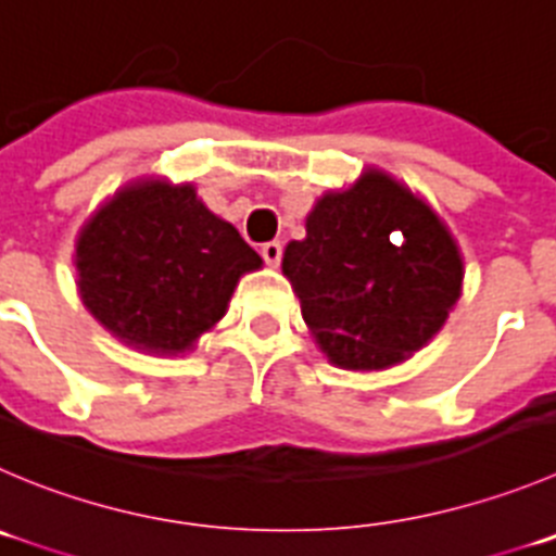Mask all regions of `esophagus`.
Masks as SVG:
<instances>
[{
    "label": "esophagus",
    "mask_w": 556,
    "mask_h": 556,
    "mask_svg": "<svg viewBox=\"0 0 556 556\" xmlns=\"http://www.w3.org/2000/svg\"><path fill=\"white\" fill-rule=\"evenodd\" d=\"M262 256H264V262L269 264V267H278V264H281V256H283V248H281V242H264L262 245Z\"/></svg>",
    "instance_id": "obj_1"
}]
</instances>
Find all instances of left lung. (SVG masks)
<instances>
[{"mask_svg":"<svg viewBox=\"0 0 556 556\" xmlns=\"http://www.w3.org/2000/svg\"><path fill=\"white\" fill-rule=\"evenodd\" d=\"M281 267L319 349L346 371L409 361L442 330L464 281L440 215L379 168L321 195Z\"/></svg>","mask_w":556,"mask_h":556,"instance_id":"8db88e82","label":"left lung"}]
</instances>
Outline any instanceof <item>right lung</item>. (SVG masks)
Listing matches in <instances>:
<instances>
[{
  "instance_id": "add662e5",
  "label": "right lung",
  "mask_w": 556,
  "mask_h": 556,
  "mask_svg": "<svg viewBox=\"0 0 556 556\" xmlns=\"http://www.w3.org/2000/svg\"><path fill=\"white\" fill-rule=\"evenodd\" d=\"M258 267L262 256L190 182L125 185L76 240L87 311L116 341L147 354L190 352L224 319L242 275Z\"/></svg>"
}]
</instances>
